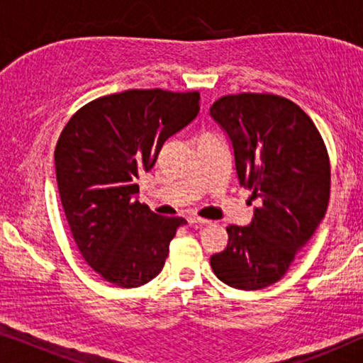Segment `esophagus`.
<instances>
[{"instance_id":"1","label":"esophagus","mask_w":363,"mask_h":363,"mask_svg":"<svg viewBox=\"0 0 363 363\" xmlns=\"http://www.w3.org/2000/svg\"><path fill=\"white\" fill-rule=\"evenodd\" d=\"M188 223H190V225H210L211 221L200 216H188Z\"/></svg>"}]
</instances>
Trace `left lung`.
<instances>
[{
    "instance_id": "1",
    "label": "left lung",
    "mask_w": 363,
    "mask_h": 363,
    "mask_svg": "<svg viewBox=\"0 0 363 363\" xmlns=\"http://www.w3.org/2000/svg\"><path fill=\"white\" fill-rule=\"evenodd\" d=\"M210 113L233 143L241 186L261 200L250 226L226 228V247L210 257L213 272L236 289H262L286 274L325 215L329 153L311 117L286 97L231 94Z\"/></svg>"
}]
</instances>
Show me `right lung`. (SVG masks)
I'll list each match as a JSON object with an SVG mask.
<instances>
[{
	"instance_id": "right-lung-1",
	"label": "right lung",
	"mask_w": 363,
	"mask_h": 363,
	"mask_svg": "<svg viewBox=\"0 0 363 363\" xmlns=\"http://www.w3.org/2000/svg\"><path fill=\"white\" fill-rule=\"evenodd\" d=\"M198 111L196 91L130 89L86 104L62 128L54 150L59 195L82 259L104 281L130 289L163 269L186 220L135 200V180Z\"/></svg>"
}]
</instances>
